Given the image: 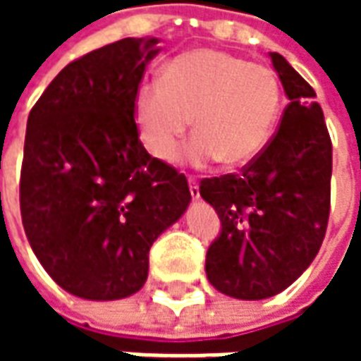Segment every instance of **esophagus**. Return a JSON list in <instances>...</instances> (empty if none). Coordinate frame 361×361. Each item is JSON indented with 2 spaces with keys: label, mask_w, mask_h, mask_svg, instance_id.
<instances>
[{
  "label": "esophagus",
  "mask_w": 361,
  "mask_h": 361,
  "mask_svg": "<svg viewBox=\"0 0 361 361\" xmlns=\"http://www.w3.org/2000/svg\"><path fill=\"white\" fill-rule=\"evenodd\" d=\"M189 193L193 197V201H199V197H201V193H199V183L193 178H189Z\"/></svg>",
  "instance_id": "1"
}]
</instances>
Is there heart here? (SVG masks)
Masks as SVG:
<instances>
[{"instance_id":"obj_1","label":"heart","mask_w":361,"mask_h":361,"mask_svg":"<svg viewBox=\"0 0 361 361\" xmlns=\"http://www.w3.org/2000/svg\"><path fill=\"white\" fill-rule=\"evenodd\" d=\"M280 110L282 87L272 69L209 48L170 59L160 81L141 85L133 100L139 141L157 160L173 157L193 119L197 135L180 160L197 168L253 162L271 141Z\"/></svg>"}]
</instances>
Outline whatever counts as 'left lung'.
Listing matches in <instances>:
<instances>
[{
	"instance_id": "1",
	"label": "left lung",
	"mask_w": 361,
	"mask_h": 361,
	"mask_svg": "<svg viewBox=\"0 0 361 361\" xmlns=\"http://www.w3.org/2000/svg\"><path fill=\"white\" fill-rule=\"evenodd\" d=\"M269 58L288 106L274 139L243 172L201 181L222 222L207 251V279L235 300H265L311 265L331 207L333 145L315 90L276 51Z\"/></svg>"
}]
</instances>
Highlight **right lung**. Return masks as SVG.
Instances as JSON below:
<instances>
[{"label": "right lung", "mask_w": 361, "mask_h": 361, "mask_svg": "<svg viewBox=\"0 0 361 361\" xmlns=\"http://www.w3.org/2000/svg\"><path fill=\"white\" fill-rule=\"evenodd\" d=\"M158 38H123L63 67L30 110L20 216L51 279L90 302L123 300L191 203L188 180L142 149L133 100Z\"/></svg>", "instance_id": "right-lung-1"}]
</instances>
